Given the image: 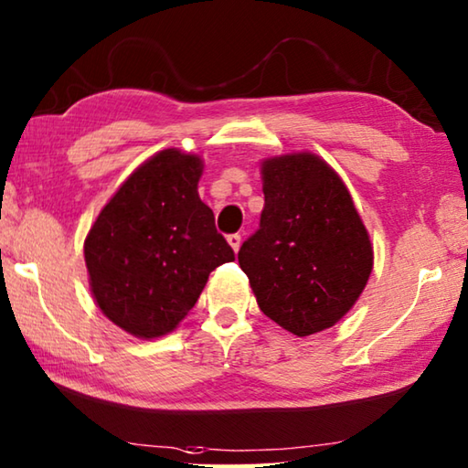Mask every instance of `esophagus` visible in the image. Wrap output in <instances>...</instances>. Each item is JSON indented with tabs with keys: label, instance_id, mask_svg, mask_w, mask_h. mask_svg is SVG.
<instances>
[{
	"label": "esophagus",
	"instance_id": "1",
	"mask_svg": "<svg viewBox=\"0 0 468 468\" xmlns=\"http://www.w3.org/2000/svg\"><path fill=\"white\" fill-rule=\"evenodd\" d=\"M227 243L231 245V250L237 253V251H239V245H241V235H239V233L229 235V237H227Z\"/></svg>",
	"mask_w": 468,
	"mask_h": 468
}]
</instances>
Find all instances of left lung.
I'll return each mask as SVG.
<instances>
[{"label": "left lung", "mask_w": 468, "mask_h": 468, "mask_svg": "<svg viewBox=\"0 0 468 468\" xmlns=\"http://www.w3.org/2000/svg\"><path fill=\"white\" fill-rule=\"evenodd\" d=\"M260 229L239 266L263 315L307 337L334 327L367 286L375 251L346 184L315 153L261 161Z\"/></svg>", "instance_id": "1"}]
</instances>
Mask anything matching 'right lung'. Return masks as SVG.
<instances>
[{
	"instance_id": "1",
	"label": "right lung",
	"mask_w": 468,
	"mask_h": 468,
	"mask_svg": "<svg viewBox=\"0 0 468 468\" xmlns=\"http://www.w3.org/2000/svg\"><path fill=\"white\" fill-rule=\"evenodd\" d=\"M205 161L164 149L126 177L83 243L93 301L141 339L174 331L235 253L198 197Z\"/></svg>"
}]
</instances>
